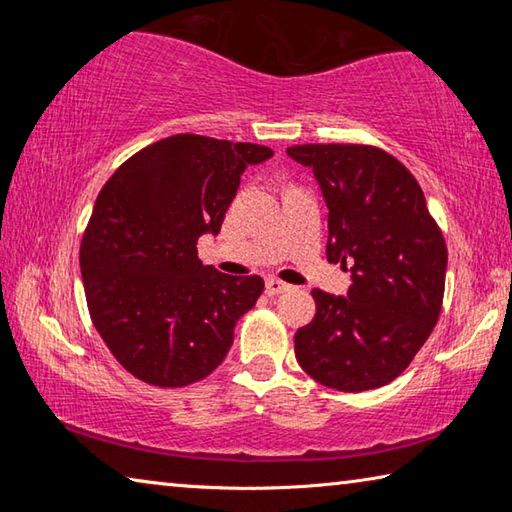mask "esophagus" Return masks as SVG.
Here are the masks:
<instances>
[{"instance_id":"obj_1","label":"esophagus","mask_w":512,"mask_h":512,"mask_svg":"<svg viewBox=\"0 0 512 512\" xmlns=\"http://www.w3.org/2000/svg\"><path fill=\"white\" fill-rule=\"evenodd\" d=\"M284 291H289V284L287 282L277 280V277H268V280H266V293H268V296H277V293H284Z\"/></svg>"}]
</instances>
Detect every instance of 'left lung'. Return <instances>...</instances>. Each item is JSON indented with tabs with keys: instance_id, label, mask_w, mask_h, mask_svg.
<instances>
[{
	"instance_id": "left-lung-1",
	"label": "left lung",
	"mask_w": 512,
	"mask_h": 512,
	"mask_svg": "<svg viewBox=\"0 0 512 512\" xmlns=\"http://www.w3.org/2000/svg\"><path fill=\"white\" fill-rule=\"evenodd\" d=\"M327 203V262L352 271L348 298L311 291L316 314L296 332L311 379L343 393L391 384L438 323L447 246L422 187L370 144H296Z\"/></svg>"
}]
</instances>
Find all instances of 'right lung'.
<instances>
[{"mask_svg": "<svg viewBox=\"0 0 512 512\" xmlns=\"http://www.w3.org/2000/svg\"><path fill=\"white\" fill-rule=\"evenodd\" d=\"M271 155L180 133L131 155L101 187L79 250L85 300L112 357L144 384L205 379L262 296L259 275L203 266L196 241L221 230L241 173Z\"/></svg>", "mask_w": 512, "mask_h": 512, "instance_id": "add662e5", "label": "right lung"}]
</instances>
